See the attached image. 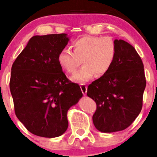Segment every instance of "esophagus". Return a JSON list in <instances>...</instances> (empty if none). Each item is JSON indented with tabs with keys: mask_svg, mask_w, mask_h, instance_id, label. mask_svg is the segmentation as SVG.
Listing matches in <instances>:
<instances>
[{
	"mask_svg": "<svg viewBox=\"0 0 157 157\" xmlns=\"http://www.w3.org/2000/svg\"><path fill=\"white\" fill-rule=\"evenodd\" d=\"M80 88H81V90H82L83 94L86 95L87 90H88V87H87V85L85 84H81Z\"/></svg>",
	"mask_w": 157,
	"mask_h": 157,
	"instance_id": "1",
	"label": "esophagus"
}]
</instances>
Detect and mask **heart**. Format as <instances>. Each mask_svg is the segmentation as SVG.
<instances>
[{"label": "heart", "mask_w": 157, "mask_h": 157, "mask_svg": "<svg viewBox=\"0 0 157 157\" xmlns=\"http://www.w3.org/2000/svg\"><path fill=\"white\" fill-rule=\"evenodd\" d=\"M73 52L64 49L57 56L59 64L65 72L74 73L82 62V67L71 77L77 82H88L96 74L101 76L109 71L117 56V45L109 37L83 36L72 43Z\"/></svg>", "instance_id": "obj_1"}]
</instances>
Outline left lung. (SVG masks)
Returning <instances> with one entry per match:
<instances>
[{"label": "left lung", "mask_w": 157, "mask_h": 157, "mask_svg": "<svg viewBox=\"0 0 157 157\" xmlns=\"http://www.w3.org/2000/svg\"><path fill=\"white\" fill-rule=\"evenodd\" d=\"M117 56L108 72L88 85L87 95L96 101L93 122L102 132L121 131L141 111L146 85L144 64L135 48L115 40Z\"/></svg>", "instance_id": "left-lung-1"}]
</instances>
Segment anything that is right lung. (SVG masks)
<instances>
[{"mask_svg":"<svg viewBox=\"0 0 157 157\" xmlns=\"http://www.w3.org/2000/svg\"><path fill=\"white\" fill-rule=\"evenodd\" d=\"M69 40L65 33L35 35L11 67L9 85L16 116L37 136L64 133L67 112L82 97L80 86L67 78L57 60Z\"/></svg>","mask_w":157,"mask_h":157,"instance_id":"obj_1","label":"right lung"}]
</instances>
